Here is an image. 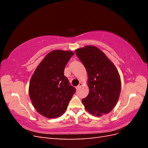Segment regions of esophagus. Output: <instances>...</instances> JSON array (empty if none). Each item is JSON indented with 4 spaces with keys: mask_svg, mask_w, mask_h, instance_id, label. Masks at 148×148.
I'll use <instances>...</instances> for the list:
<instances>
[{
    "mask_svg": "<svg viewBox=\"0 0 148 148\" xmlns=\"http://www.w3.org/2000/svg\"><path fill=\"white\" fill-rule=\"evenodd\" d=\"M82 86V83H79L78 86H77V88H77V89H78L79 88H81V86Z\"/></svg>",
    "mask_w": 148,
    "mask_h": 148,
    "instance_id": "esophagus-1",
    "label": "esophagus"
}]
</instances>
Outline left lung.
<instances>
[{
	"instance_id": "obj_1",
	"label": "left lung",
	"mask_w": 148,
	"mask_h": 148,
	"mask_svg": "<svg viewBox=\"0 0 148 148\" xmlns=\"http://www.w3.org/2000/svg\"><path fill=\"white\" fill-rule=\"evenodd\" d=\"M75 51L86 68L88 77L89 94L82 99L85 109L97 117L109 113L117 104L121 91L117 68L95 46H86Z\"/></svg>"
}]
</instances>
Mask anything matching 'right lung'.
Listing matches in <instances>:
<instances>
[{"instance_id": "add662e5", "label": "right lung", "mask_w": 148, "mask_h": 148, "mask_svg": "<svg viewBox=\"0 0 148 148\" xmlns=\"http://www.w3.org/2000/svg\"><path fill=\"white\" fill-rule=\"evenodd\" d=\"M74 53L55 50L48 53L30 79L29 95L38 113L48 119L63 114L75 92L64 76L65 67Z\"/></svg>"}]
</instances>
